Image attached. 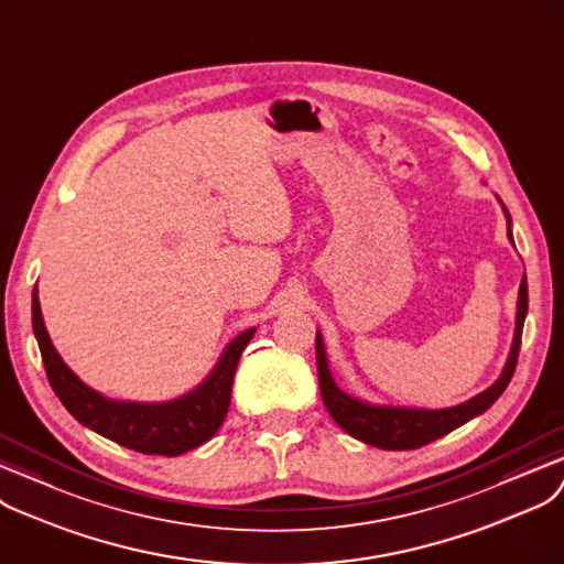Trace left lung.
Masks as SVG:
<instances>
[{"instance_id": "8db88e82", "label": "left lung", "mask_w": 564, "mask_h": 564, "mask_svg": "<svg viewBox=\"0 0 564 564\" xmlns=\"http://www.w3.org/2000/svg\"><path fill=\"white\" fill-rule=\"evenodd\" d=\"M509 238H512V229H509ZM525 314H528V282L523 275L521 291H519L517 333H514V344H512V351H509L505 371L500 373V379L489 390L473 397L470 401H466V404H459L454 409H443V411L388 409V406L362 404V401L344 394L335 386V381L330 377V369H328L324 341H321V335L316 333V371H318L321 397H324V404H326L328 413L333 415V420L354 438H358L367 445H373V447H381V449H417L426 443H432V441L454 432V429L466 424L475 415L485 413L494 404V401L505 392V388L514 377V369L519 362Z\"/></svg>"}]
</instances>
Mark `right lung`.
<instances>
[{"instance_id":"obj_1","label":"right lung","mask_w":564,"mask_h":564,"mask_svg":"<svg viewBox=\"0 0 564 564\" xmlns=\"http://www.w3.org/2000/svg\"><path fill=\"white\" fill-rule=\"evenodd\" d=\"M32 326L47 381L66 411L79 424L117 445L142 454H160V457H178L210 441L218 432L229 411L231 383L240 354L246 351L254 335V328L238 335L227 346L218 367L195 392L170 404H128V401H112L94 392L64 365L43 326L36 286L32 293Z\"/></svg>"}]
</instances>
